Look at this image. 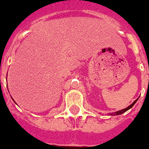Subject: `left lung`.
<instances>
[{"label": "left lung", "mask_w": 149, "mask_h": 149, "mask_svg": "<svg viewBox=\"0 0 149 149\" xmlns=\"http://www.w3.org/2000/svg\"><path fill=\"white\" fill-rule=\"evenodd\" d=\"M137 100H138V99H136V101H135V102H133L132 104H131V105H130L129 107H127V108H125V109H123V110H121V111H116V112H114V113H111V114H111V115H119V114H123L124 112H126V111H128L129 109H131V108H132V107L133 106L135 105V103H136V101H137Z\"/></svg>", "instance_id": "1"}]
</instances>
